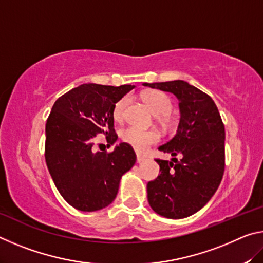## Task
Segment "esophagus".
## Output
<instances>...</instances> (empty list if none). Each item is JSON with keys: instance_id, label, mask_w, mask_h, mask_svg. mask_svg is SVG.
Listing matches in <instances>:
<instances>
[{"instance_id": "34e87169", "label": "esophagus", "mask_w": 263, "mask_h": 263, "mask_svg": "<svg viewBox=\"0 0 263 263\" xmlns=\"http://www.w3.org/2000/svg\"><path fill=\"white\" fill-rule=\"evenodd\" d=\"M144 160H145V157H142V155H140V154H137V162L138 163H141Z\"/></svg>"}]
</instances>
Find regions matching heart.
<instances>
[{"mask_svg": "<svg viewBox=\"0 0 263 263\" xmlns=\"http://www.w3.org/2000/svg\"><path fill=\"white\" fill-rule=\"evenodd\" d=\"M145 101L147 102L149 108L159 117H164L171 114L173 103L169 97L161 91H148L144 95ZM128 104V97L124 96L114 104L112 117L115 121H122L124 112ZM121 138L124 142L132 146L138 152H145L149 146L158 144L160 141V133L155 130H142L137 126H127L121 131Z\"/></svg>", "mask_w": 263, "mask_h": 263, "instance_id": "1", "label": "heart"}]
</instances>
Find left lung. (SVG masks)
Masks as SVG:
<instances>
[{
	"label": "left lung",
	"mask_w": 263,
	"mask_h": 263,
	"mask_svg": "<svg viewBox=\"0 0 263 263\" xmlns=\"http://www.w3.org/2000/svg\"><path fill=\"white\" fill-rule=\"evenodd\" d=\"M174 94L179 100L180 124L173 139L159 149L172 161L157 159L160 174L147 183L151 208L171 219L189 217L210 201L225 169V127L210 96L182 80L144 83Z\"/></svg>",
	"instance_id": "8db88e82"
}]
</instances>
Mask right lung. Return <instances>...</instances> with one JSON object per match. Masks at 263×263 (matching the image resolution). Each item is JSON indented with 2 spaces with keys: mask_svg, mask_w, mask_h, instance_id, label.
<instances>
[{
  "mask_svg": "<svg viewBox=\"0 0 263 263\" xmlns=\"http://www.w3.org/2000/svg\"><path fill=\"white\" fill-rule=\"evenodd\" d=\"M135 86L84 83L60 96L46 122L45 160L58 191L80 211H97L112 203L123 174L136 163L130 145L112 152H92L95 137L108 147L117 140L112 108Z\"/></svg>",
  "mask_w": 263,
  "mask_h": 263,
  "instance_id": "right-lung-1",
  "label": "right lung"
}]
</instances>
